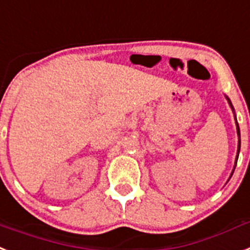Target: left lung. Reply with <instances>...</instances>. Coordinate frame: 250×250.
I'll use <instances>...</instances> for the list:
<instances>
[{
    "mask_svg": "<svg viewBox=\"0 0 250 250\" xmlns=\"http://www.w3.org/2000/svg\"><path fill=\"white\" fill-rule=\"evenodd\" d=\"M225 97H227L228 102H229V104H230V107H231L232 112H234V117H235V124H236V133H238V139H239L238 140V151H236V157H235V166H234V168H232L231 174H230V177H229V180H230V178H231V176H232V173H234V169H235V167H236V162H238V158H239V151H240V129H239V124H238V121H236L235 111H234V107H232L231 101H230V99H229V97H228V96H225ZM229 180H228V181H229Z\"/></svg>",
    "mask_w": 250,
    "mask_h": 250,
    "instance_id": "obj_1",
    "label": "left lung"
}]
</instances>
